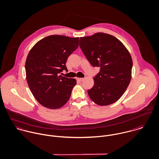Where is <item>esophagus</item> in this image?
<instances>
[{
  "label": "esophagus",
  "mask_w": 159,
  "mask_h": 159,
  "mask_svg": "<svg viewBox=\"0 0 159 159\" xmlns=\"http://www.w3.org/2000/svg\"><path fill=\"white\" fill-rule=\"evenodd\" d=\"M77 80L80 81V82H82V81H83L84 80V78H77Z\"/></svg>",
  "instance_id": "obj_1"
}]
</instances>
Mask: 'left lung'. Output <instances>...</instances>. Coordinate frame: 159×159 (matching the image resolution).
<instances>
[{"mask_svg": "<svg viewBox=\"0 0 159 159\" xmlns=\"http://www.w3.org/2000/svg\"><path fill=\"white\" fill-rule=\"evenodd\" d=\"M79 45L90 64L100 67L88 90L90 99L99 106L116 102L131 79L133 61L127 48L114 36L102 32L80 37Z\"/></svg>", "mask_w": 159, "mask_h": 159, "instance_id": "8db88e82", "label": "left lung"}]
</instances>
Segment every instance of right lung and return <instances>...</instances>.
Returning a JSON list of instances; mask_svg holds the SVG:
<instances>
[{
  "label": "right lung",
  "mask_w": 159,
  "mask_h": 159,
  "mask_svg": "<svg viewBox=\"0 0 159 159\" xmlns=\"http://www.w3.org/2000/svg\"><path fill=\"white\" fill-rule=\"evenodd\" d=\"M79 46V37L47 36L37 42L27 57L26 80L32 95L44 107L56 109L68 101L77 82L58 74L67 71V58Z\"/></svg>",
  "instance_id": "right-lung-1"
}]
</instances>
